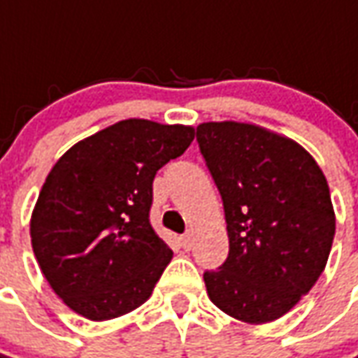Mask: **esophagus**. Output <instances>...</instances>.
<instances>
[{
	"mask_svg": "<svg viewBox=\"0 0 358 358\" xmlns=\"http://www.w3.org/2000/svg\"><path fill=\"white\" fill-rule=\"evenodd\" d=\"M180 245L186 249V251L187 249H192V234H184V236L180 238Z\"/></svg>",
	"mask_w": 358,
	"mask_h": 358,
	"instance_id": "obj_1",
	"label": "esophagus"
}]
</instances>
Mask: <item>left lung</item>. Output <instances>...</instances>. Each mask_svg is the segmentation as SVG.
Masks as SVG:
<instances>
[{
  "label": "left lung",
  "mask_w": 358,
  "mask_h": 358,
  "mask_svg": "<svg viewBox=\"0 0 358 358\" xmlns=\"http://www.w3.org/2000/svg\"><path fill=\"white\" fill-rule=\"evenodd\" d=\"M197 143L224 205L230 251L203 274L209 299L241 322H272L322 274L336 234L326 176L289 138L245 122H203Z\"/></svg>",
  "instance_id": "8db88e82"
}]
</instances>
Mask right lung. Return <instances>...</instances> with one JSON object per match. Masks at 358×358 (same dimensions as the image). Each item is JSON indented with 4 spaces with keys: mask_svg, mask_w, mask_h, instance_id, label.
Wrapping results in <instances>:
<instances>
[{
    "mask_svg": "<svg viewBox=\"0 0 358 358\" xmlns=\"http://www.w3.org/2000/svg\"><path fill=\"white\" fill-rule=\"evenodd\" d=\"M192 126L128 118L78 141L38 195L36 261L66 307L110 320L149 299L172 251L149 222L153 178L194 141Z\"/></svg>",
    "mask_w": 358,
    "mask_h": 358,
    "instance_id": "add662e5",
    "label": "right lung"
}]
</instances>
